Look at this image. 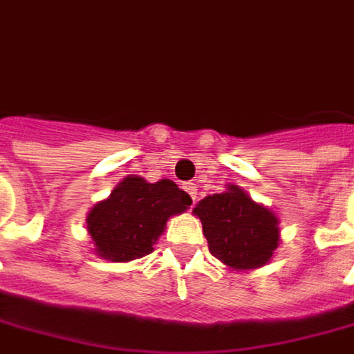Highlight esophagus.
<instances>
[{"mask_svg":"<svg viewBox=\"0 0 354 354\" xmlns=\"http://www.w3.org/2000/svg\"><path fill=\"white\" fill-rule=\"evenodd\" d=\"M184 190L190 194V198H192V204H196V198H198V188H196V184H184Z\"/></svg>","mask_w":354,"mask_h":354,"instance_id":"obj_1","label":"esophagus"}]
</instances>
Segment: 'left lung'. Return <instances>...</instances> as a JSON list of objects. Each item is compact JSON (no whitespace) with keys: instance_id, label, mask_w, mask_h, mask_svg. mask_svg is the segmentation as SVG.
Instances as JSON below:
<instances>
[{"instance_id":"1","label":"left lung","mask_w":354,"mask_h":354,"mask_svg":"<svg viewBox=\"0 0 354 354\" xmlns=\"http://www.w3.org/2000/svg\"><path fill=\"white\" fill-rule=\"evenodd\" d=\"M194 214L202 222L209 254L234 271L266 266L279 245L275 214L234 184L200 200Z\"/></svg>"}]
</instances>
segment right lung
<instances>
[{
	"label": "right lung",
	"mask_w": 354,
	"mask_h": 354,
	"mask_svg": "<svg viewBox=\"0 0 354 354\" xmlns=\"http://www.w3.org/2000/svg\"><path fill=\"white\" fill-rule=\"evenodd\" d=\"M190 204L192 198L172 180L150 184L140 176H127L86 216L93 250L109 261L145 257L154 250L168 218L186 212Z\"/></svg>",
	"instance_id": "obj_1"
}]
</instances>
